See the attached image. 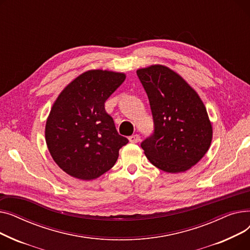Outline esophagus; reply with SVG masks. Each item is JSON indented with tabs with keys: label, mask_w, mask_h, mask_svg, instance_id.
<instances>
[{
	"label": "esophagus",
	"mask_w": 250,
	"mask_h": 250,
	"mask_svg": "<svg viewBox=\"0 0 250 250\" xmlns=\"http://www.w3.org/2000/svg\"><path fill=\"white\" fill-rule=\"evenodd\" d=\"M140 139L141 138H140V136L138 134H135V135H132V136L128 137V141L130 143H138L140 141Z\"/></svg>",
	"instance_id": "34e87169"
}]
</instances>
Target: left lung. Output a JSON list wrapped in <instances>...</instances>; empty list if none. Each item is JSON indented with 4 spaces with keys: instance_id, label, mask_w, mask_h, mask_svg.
<instances>
[{
    "instance_id": "1",
    "label": "left lung",
    "mask_w": 250,
    "mask_h": 250,
    "mask_svg": "<svg viewBox=\"0 0 250 250\" xmlns=\"http://www.w3.org/2000/svg\"><path fill=\"white\" fill-rule=\"evenodd\" d=\"M145 89L154 130L141 143L149 161L163 171L183 172L198 163L212 142V125L196 92L172 70L151 65L137 71Z\"/></svg>"
}]
</instances>
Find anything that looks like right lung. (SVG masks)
<instances>
[{"instance_id":"obj_1","label":"right lung","mask_w":250,"mask_h":250,"mask_svg":"<svg viewBox=\"0 0 250 250\" xmlns=\"http://www.w3.org/2000/svg\"><path fill=\"white\" fill-rule=\"evenodd\" d=\"M125 80L123 73L88 71L65 87L55 102L45 140L52 159L71 176L97 178L115 164L118 151L128 143L104 108Z\"/></svg>"}]
</instances>
